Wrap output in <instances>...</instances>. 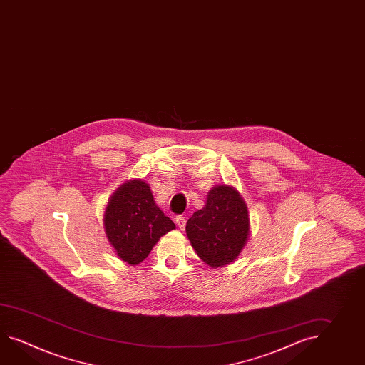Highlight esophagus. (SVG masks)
I'll return each instance as SVG.
<instances>
[{
	"instance_id": "34e87169",
	"label": "esophagus",
	"mask_w": 365,
	"mask_h": 365,
	"mask_svg": "<svg viewBox=\"0 0 365 365\" xmlns=\"http://www.w3.org/2000/svg\"><path fill=\"white\" fill-rule=\"evenodd\" d=\"M175 222H177V225H178L180 230H185V227H186V219H185L183 216H177Z\"/></svg>"
}]
</instances>
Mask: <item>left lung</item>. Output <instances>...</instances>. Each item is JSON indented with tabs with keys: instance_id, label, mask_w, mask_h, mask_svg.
<instances>
[{
	"instance_id": "8db88e82",
	"label": "left lung",
	"mask_w": 365,
	"mask_h": 365,
	"mask_svg": "<svg viewBox=\"0 0 365 365\" xmlns=\"http://www.w3.org/2000/svg\"><path fill=\"white\" fill-rule=\"evenodd\" d=\"M186 233L199 258L210 267L232 263L250 233L249 211L242 196L227 185L213 187L204 208L187 221Z\"/></svg>"
}]
</instances>
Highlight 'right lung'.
<instances>
[{
	"label": "right lung",
	"instance_id": "add662e5",
	"mask_svg": "<svg viewBox=\"0 0 365 365\" xmlns=\"http://www.w3.org/2000/svg\"><path fill=\"white\" fill-rule=\"evenodd\" d=\"M105 232L120 259L138 264L175 224L154 202L149 185L132 179L119 187L106 207Z\"/></svg>",
	"mask_w": 365,
	"mask_h": 365
}]
</instances>
